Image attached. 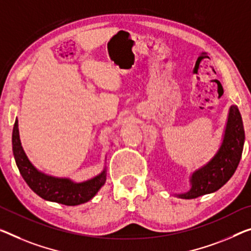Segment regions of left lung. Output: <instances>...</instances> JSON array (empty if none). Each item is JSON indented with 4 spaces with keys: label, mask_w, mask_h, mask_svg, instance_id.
<instances>
[{
    "label": "left lung",
    "mask_w": 251,
    "mask_h": 251,
    "mask_svg": "<svg viewBox=\"0 0 251 251\" xmlns=\"http://www.w3.org/2000/svg\"><path fill=\"white\" fill-rule=\"evenodd\" d=\"M244 142L245 130L241 114L238 107L232 105L230 107L222 146L209 163L193 173L191 190L185 194H179V198L196 199L221 188L236 172L241 159Z\"/></svg>",
    "instance_id": "left-lung-1"
}]
</instances>
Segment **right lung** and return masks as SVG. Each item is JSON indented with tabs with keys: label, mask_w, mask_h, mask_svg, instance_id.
Returning a JSON list of instances; mask_svg holds the SVG:
<instances>
[{
	"label": "right lung",
	"mask_w": 251,
	"mask_h": 251,
	"mask_svg": "<svg viewBox=\"0 0 251 251\" xmlns=\"http://www.w3.org/2000/svg\"><path fill=\"white\" fill-rule=\"evenodd\" d=\"M12 148L15 163L23 179L36 194L47 201L69 206L83 204L93 199L106 180V171L84 183H73L67 178H55L37 171L22 149L18 120H15L13 126Z\"/></svg>",
	"instance_id": "1"
}]
</instances>
